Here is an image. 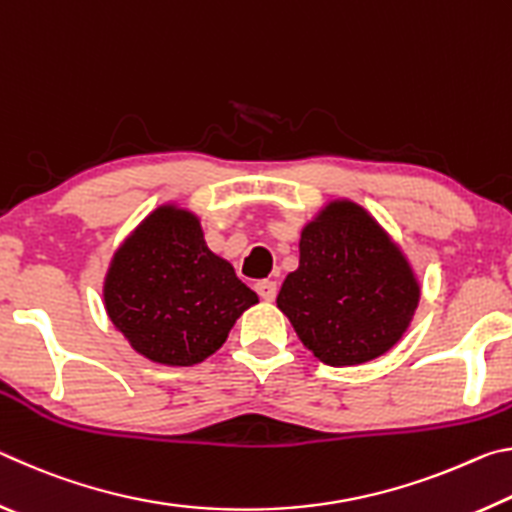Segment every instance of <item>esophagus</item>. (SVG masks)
<instances>
[{
    "mask_svg": "<svg viewBox=\"0 0 512 512\" xmlns=\"http://www.w3.org/2000/svg\"><path fill=\"white\" fill-rule=\"evenodd\" d=\"M255 291L259 293V298L266 302H273L277 296V284L273 280H259L255 284Z\"/></svg>",
    "mask_w": 512,
    "mask_h": 512,
    "instance_id": "1",
    "label": "esophagus"
}]
</instances>
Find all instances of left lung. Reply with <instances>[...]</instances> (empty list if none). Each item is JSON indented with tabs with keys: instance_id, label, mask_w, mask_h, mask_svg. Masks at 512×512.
Returning <instances> with one entry per match:
<instances>
[{
	"instance_id": "1",
	"label": "left lung",
	"mask_w": 512,
	"mask_h": 512,
	"mask_svg": "<svg viewBox=\"0 0 512 512\" xmlns=\"http://www.w3.org/2000/svg\"><path fill=\"white\" fill-rule=\"evenodd\" d=\"M422 284L402 246L366 207L332 198L300 232V264L277 309L327 366H361L400 343Z\"/></svg>"
}]
</instances>
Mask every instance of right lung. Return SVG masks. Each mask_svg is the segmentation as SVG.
<instances>
[{
	"label": "right lung",
	"instance_id": "obj_1",
	"mask_svg": "<svg viewBox=\"0 0 512 512\" xmlns=\"http://www.w3.org/2000/svg\"><path fill=\"white\" fill-rule=\"evenodd\" d=\"M110 323L144 359L194 366L221 348L259 298L205 244L201 216L176 201L146 214L103 277Z\"/></svg>",
	"mask_w": 512,
	"mask_h": 512
}]
</instances>
